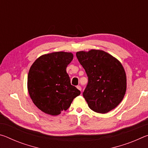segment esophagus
Masks as SVG:
<instances>
[{
  "instance_id": "obj_1",
  "label": "esophagus",
  "mask_w": 148,
  "mask_h": 148,
  "mask_svg": "<svg viewBox=\"0 0 148 148\" xmlns=\"http://www.w3.org/2000/svg\"><path fill=\"white\" fill-rule=\"evenodd\" d=\"M77 89H79V91H81V90H82V87H80L79 86H77Z\"/></svg>"
}]
</instances>
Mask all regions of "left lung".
I'll list each match as a JSON object with an SVG mask.
<instances>
[{
  "instance_id": "obj_1",
  "label": "left lung",
  "mask_w": 148,
  "mask_h": 148,
  "mask_svg": "<svg viewBox=\"0 0 148 148\" xmlns=\"http://www.w3.org/2000/svg\"><path fill=\"white\" fill-rule=\"evenodd\" d=\"M76 57L88 77L83 96L89 108L106 114L116 108L127 89V76L121 62L99 49L77 51Z\"/></svg>"
}]
</instances>
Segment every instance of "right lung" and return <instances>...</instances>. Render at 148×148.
I'll list each match as a JSON object with an SVG mask.
<instances>
[{"mask_svg": "<svg viewBox=\"0 0 148 148\" xmlns=\"http://www.w3.org/2000/svg\"><path fill=\"white\" fill-rule=\"evenodd\" d=\"M73 57L71 52L44 54L30 68L27 77L29 94L35 106L44 113L58 116L80 95L79 90L71 85L66 71Z\"/></svg>", "mask_w": 148, "mask_h": 148, "instance_id": "obj_1", "label": "right lung"}]
</instances>
